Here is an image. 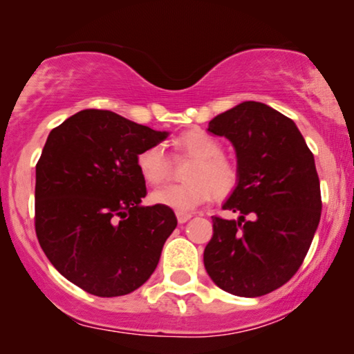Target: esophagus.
<instances>
[{
	"instance_id": "obj_1",
	"label": "esophagus",
	"mask_w": 354,
	"mask_h": 354,
	"mask_svg": "<svg viewBox=\"0 0 354 354\" xmlns=\"http://www.w3.org/2000/svg\"><path fill=\"white\" fill-rule=\"evenodd\" d=\"M176 216H177L178 224H185V222H187L188 219H192V214H188V212H180V211H177V212H176Z\"/></svg>"
}]
</instances>
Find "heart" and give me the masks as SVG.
Wrapping results in <instances>:
<instances>
[{
  "label": "heart",
  "mask_w": 354,
  "mask_h": 354,
  "mask_svg": "<svg viewBox=\"0 0 354 354\" xmlns=\"http://www.w3.org/2000/svg\"><path fill=\"white\" fill-rule=\"evenodd\" d=\"M177 147L195 158L188 169L185 183H172L151 193L154 205L188 212L201 206L212 196L224 198L232 193L239 174L229 159L222 156V147L214 137L201 129H192L177 138ZM138 171L151 185L167 178L169 162L162 145H151L142 149L137 158Z\"/></svg>",
  "instance_id": "heart-1"
}]
</instances>
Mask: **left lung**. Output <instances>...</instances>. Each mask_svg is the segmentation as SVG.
Returning <instances> with one entry per match:
<instances>
[{"label":"left lung","mask_w":354,"mask_h":354,"mask_svg":"<svg viewBox=\"0 0 354 354\" xmlns=\"http://www.w3.org/2000/svg\"><path fill=\"white\" fill-rule=\"evenodd\" d=\"M207 132L234 145L239 180L222 207L240 217H212L206 272L227 293L263 297L293 277L317 230L322 203L314 156L292 119L258 101L216 115Z\"/></svg>","instance_id":"8db88e82"}]
</instances>
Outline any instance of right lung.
I'll return each instance as SVG.
<instances>
[{"label": "right lung", "mask_w": 354, "mask_h": 354, "mask_svg": "<svg viewBox=\"0 0 354 354\" xmlns=\"http://www.w3.org/2000/svg\"><path fill=\"white\" fill-rule=\"evenodd\" d=\"M167 135L101 109L80 111L48 135L35 169V232L57 272L85 292L132 293L156 269L177 217L142 206L137 158Z\"/></svg>", "instance_id": "right-lung-1"}]
</instances>
